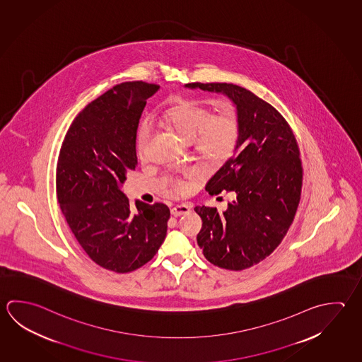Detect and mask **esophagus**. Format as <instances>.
Returning a JSON list of instances; mask_svg holds the SVG:
<instances>
[{"label": "esophagus", "instance_id": "34e87169", "mask_svg": "<svg viewBox=\"0 0 362 362\" xmlns=\"http://www.w3.org/2000/svg\"><path fill=\"white\" fill-rule=\"evenodd\" d=\"M191 211L190 205L187 204H180L175 205L171 208V214L173 217H178V216H182V214H187Z\"/></svg>", "mask_w": 362, "mask_h": 362}]
</instances>
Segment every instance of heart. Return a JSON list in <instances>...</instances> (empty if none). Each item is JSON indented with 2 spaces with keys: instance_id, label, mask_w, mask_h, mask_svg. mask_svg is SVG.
Masks as SVG:
<instances>
[{
  "instance_id": "1",
  "label": "heart",
  "mask_w": 362,
  "mask_h": 362,
  "mask_svg": "<svg viewBox=\"0 0 362 362\" xmlns=\"http://www.w3.org/2000/svg\"><path fill=\"white\" fill-rule=\"evenodd\" d=\"M163 121L185 141H191L200 158L211 165H219L230 157L238 140V119L232 110L211 115V110L190 99H178L163 115ZM151 138V127L143 124L139 129L138 151L144 154ZM176 191H184L181 180L173 182Z\"/></svg>"
}]
</instances>
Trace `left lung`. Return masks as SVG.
Wrapping results in <instances>:
<instances>
[{
    "mask_svg": "<svg viewBox=\"0 0 362 362\" xmlns=\"http://www.w3.org/2000/svg\"><path fill=\"white\" fill-rule=\"evenodd\" d=\"M185 88L222 93L236 105L235 154L206 182L211 195L232 192L227 209L197 206L203 226L197 245L219 268L243 270L269 257L293 222L303 187L296 139L274 107L250 90L227 83Z\"/></svg>",
    "mask_w": 362,
    "mask_h": 362,
    "instance_id": "left-lung-1",
    "label": "left lung"
}]
</instances>
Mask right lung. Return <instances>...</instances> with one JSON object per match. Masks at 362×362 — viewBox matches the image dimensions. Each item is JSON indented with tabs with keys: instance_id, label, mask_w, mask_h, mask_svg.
Masks as SVG:
<instances>
[{
	"instance_id": "add662e5",
	"label": "right lung",
	"mask_w": 362,
	"mask_h": 362,
	"mask_svg": "<svg viewBox=\"0 0 362 362\" xmlns=\"http://www.w3.org/2000/svg\"><path fill=\"white\" fill-rule=\"evenodd\" d=\"M159 86L127 81L94 99L66 132L56 170L59 208L88 257L129 273L148 263L165 241L170 209L136 202L121 190L135 170L136 132L146 99Z\"/></svg>"
}]
</instances>
